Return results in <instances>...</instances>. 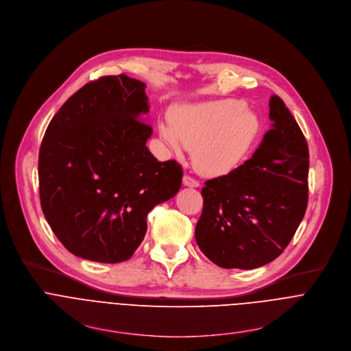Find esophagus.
Here are the masks:
<instances>
[{
	"mask_svg": "<svg viewBox=\"0 0 351 351\" xmlns=\"http://www.w3.org/2000/svg\"><path fill=\"white\" fill-rule=\"evenodd\" d=\"M182 182H184V185H185V186H191V188H197V186H199V181H198V180H195L193 177H191V176H188V174H185V176H184Z\"/></svg>",
	"mask_w": 351,
	"mask_h": 351,
	"instance_id": "1",
	"label": "esophagus"
}]
</instances>
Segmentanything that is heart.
<instances>
[{"label": "heart", "instance_id": "obj_1", "mask_svg": "<svg viewBox=\"0 0 351 351\" xmlns=\"http://www.w3.org/2000/svg\"><path fill=\"white\" fill-rule=\"evenodd\" d=\"M170 121L160 125L162 136L177 153L195 147L193 162L206 174L236 167L258 132L256 115L237 99L180 106Z\"/></svg>", "mask_w": 351, "mask_h": 351}]
</instances>
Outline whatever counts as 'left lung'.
Masks as SVG:
<instances>
[{
  "label": "left lung",
  "instance_id": "8db88e82",
  "mask_svg": "<svg viewBox=\"0 0 351 351\" xmlns=\"http://www.w3.org/2000/svg\"><path fill=\"white\" fill-rule=\"evenodd\" d=\"M274 123L252 158L202 188L204 209L195 227L201 251L224 269H255L289 245L308 204L309 153L285 101H269Z\"/></svg>",
  "mask_w": 351,
  "mask_h": 351
}]
</instances>
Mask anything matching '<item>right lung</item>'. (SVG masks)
Returning a JSON list of instances; mask_svg holds the SVG:
<instances>
[{
	"mask_svg": "<svg viewBox=\"0 0 351 351\" xmlns=\"http://www.w3.org/2000/svg\"><path fill=\"white\" fill-rule=\"evenodd\" d=\"M145 84L107 75L75 92L50 121L38 152V193L47 223L73 255L128 261L146 234V217L182 182L176 160L146 147L152 127Z\"/></svg>",
	"mask_w": 351,
	"mask_h": 351,
	"instance_id": "add662e5",
	"label": "right lung"
}]
</instances>
